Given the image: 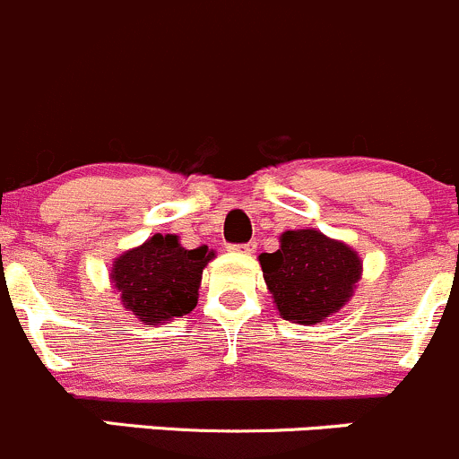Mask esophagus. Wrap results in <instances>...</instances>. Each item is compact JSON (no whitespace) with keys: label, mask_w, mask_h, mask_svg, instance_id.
Segmentation results:
<instances>
[{"label":"esophagus","mask_w":459,"mask_h":459,"mask_svg":"<svg viewBox=\"0 0 459 459\" xmlns=\"http://www.w3.org/2000/svg\"><path fill=\"white\" fill-rule=\"evenodd\" d=\"M230 249H234V252L252 254V252H254V249H256V243H254V240H249V243H240V245H230Z\"/></svg>","instance_id":"34e87169"}]
</instances>
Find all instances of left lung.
<instances>
[{
	"instance_id": "obj_1",
	"label": "left lung",
	"mask_w": 459,
	"mask_h": 459,
	"mask_svg": "<svg viewBox=\"0 0 459 459\" xmlns=\"http://www.w3.org/2000/svg\"><path fill=\"white\" fill-rule=\"evenodd\" d=\"M264 282L285 320L323 323L353 294L360 258L344 243L316 230L285 231L281 249L258 256Z\"/></svg>"
}]
</instances>
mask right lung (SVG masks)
I'll return each mask as SVG.
<instances>
[{
	"label": "right lung",
	"mask_w": 459,
	"mask_h": 459,
	"mask_svg": "<svg viewBox=\"0 0 459 459\" xmlns=\"http://www.w3.org/2000/svg\"><path fill=\"white\" fill-rule=\"evenodd\" d=\"M212 256L214 252L207 245L186 249L177 236L154 234L141 247L117 258L112 281L127 311L145 325H157L195 309L203 267Z\"/></svg>",
	"instance_id": "1"
}]
</instances>
